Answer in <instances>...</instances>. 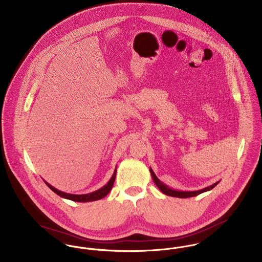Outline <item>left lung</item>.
Segmentation results:
<instances>
[{
    "label": "left lung",
    "mask_w": 262,
    "mask_h": 262,
    "mask_svg": "<svg viewBox=\"0 0 262 262\" xmlns=\"http://www.w3.org/2000/svg\"><path fill=\"white\" fill-rule=\"evenodd\" d=\"M150 173H151V177H152V180L155 181V183L157 184V186L161 189V192H163L164 194L168 195V196H173V198H180V199H187V198H192V196H195V195H199L202 192H205V191H208L210 189H212L214 186H216L220 181H216L215 183L207 186V187H204L202 189L200 190H194V191H182V190H177V189H173V188H170L168 187L167 185H165L164 183H162L158 177L155 174L154 170H150Z\"/></svg>",
    "instance_id": "1"
}]
</instances>
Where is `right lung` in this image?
<instances>
[{"instance_id":"obj_1","label":"right lung","mask_w":262,"mask_h":262,"mask_svg":"<svg viewBox=\"0 0 262 262\" xmlns=\"http://www.w3.org/2000/svg\"><path fill=\"white\" fill-rule=\"evenodd\" d=\"M116 173H117V167L114 171V174L113 177L111 178V180L108 181V182L106 184H104L101 188L96 190V191H93V192H90V193H85V194H72V193H67V192H63V191H60L59 189L55 188L54 186H52L50 183H48L47 181H45V183L55 192L57 193L58 195H60V198L62 199H67V200H70V201H73V202H95V201H99L101 200L102 198L106 196L107 193L112 190L113 188V185H114V182L116 180Z\"/></svg>"}]
</instances>
